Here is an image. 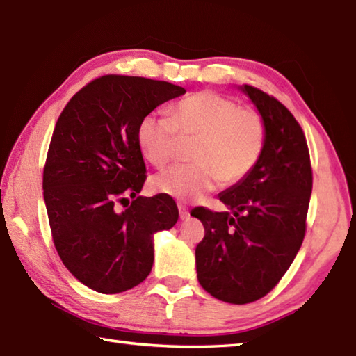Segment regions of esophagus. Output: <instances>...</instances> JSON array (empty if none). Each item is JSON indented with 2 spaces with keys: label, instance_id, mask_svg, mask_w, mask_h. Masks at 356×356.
<instances>
[{
  "label": "esophagus",
  "instance_id": "obj_1",
  "mask_svg": "<svg viewBox=\"0 0 356 356\" xmlns=\"http://www.w3.org/2000/svg\"><path fill=\"white\" fill-rule=\"evenodd\" d=\"M179 216H180V220H188V216H190V213H188V209H186L185 206H182V204H179Z\"/></svg>",
  "mask_w": 356,
  "mask_h": 356
}]
</instances>
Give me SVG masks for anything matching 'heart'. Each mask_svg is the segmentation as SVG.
<instances>
[{
	"mask_svg": "<svg viewBox=\"0 0 356 356\" xmlns=\"http://www.w3.org/2000/svg\"><path fill=\"white\" fill-rule=\"evenodd\" d=\"M265 135V120L254 108L202 91L174 105L170 118L144 116L136 143L144 159L163 168L176 155L179 138L196 140L190 154L195 163L160 172L154 186L177 200H197L212 191L218 180L234 185L248 176L264 152Z\"/></svg>",
	"mask_w": 356,
	"mask_h": 356,
	"instance_id": "obj_1",
	"label": "heart"
}]
</instances>
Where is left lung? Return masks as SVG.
<instances>
[{
	"instance_id": "left-lung-1",
	"label": "left lung",
	"mask_w": 356,
	"mask_h": 356,
	"mask_svg": "<svg viewBox=\"0 0 356 356\" xmlns=\"http://www.w3.org/2000/svg\"><path fill=\"white\" fill-rule=\"evenodd\" d=\"M265 120L264 152L248 176L221 191L227 212L196 207L206 229L196 246L197 281L226 303L262 298L278 284L306 231L312 171L309 150L292 113L268 94L238 86Z\"/></svg>"
}]
</instances>
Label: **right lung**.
<instances>
[{
	"mask_svg": "<svg viewBox=\"0 0 356 356\" xmlns=\"http://www.w3.org/2000/svg\"><path fill=\"white\" fill-rule=\"evenodd\" d=\"M185 92L168 81L105 75L78 91L58 119L44 170L48 221L65 268L95 292H125L146 280L154 236L177 222L171 196H140L146 165L136 130Z\"/></svg>",
	"mask_w": 356,
	"mask_h": 356,
	"instance_id": "add662e5",
	"label": "right lung"
}]
</instances>
